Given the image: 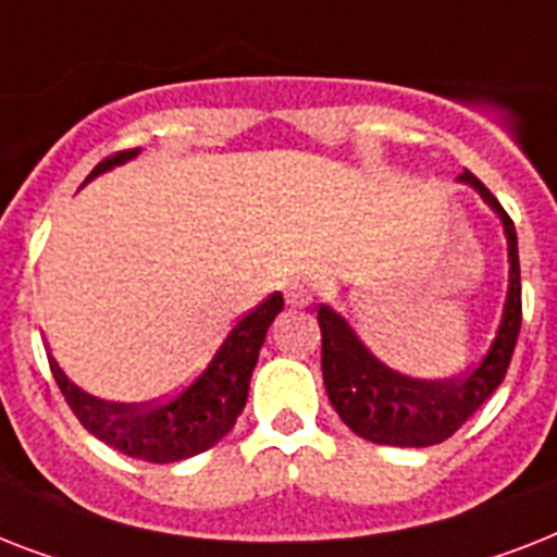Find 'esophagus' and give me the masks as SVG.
I'll use <instances>...</instances> for the list:
<instances>
[{"mask_svg":"<svg viewBox=\"0 0 557 557\" xmlns=\"http://www.w3.org/2000/svg\"><path fill=\"white\" fill-rule=\"evenodd\" d=\"M288 306H306L312 304V288L306 286L304 280H288L286 288H283Z\"/></svg>","mask_w":557,"mask_h":557,"instance_id":"obj_1","label":"esophagus"}]
</instances>
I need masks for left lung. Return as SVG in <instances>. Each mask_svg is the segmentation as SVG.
<instances>
[{
	"label": "left lung",
	"instance_id": "left-lung-1",
	"mask_svg": "<svg viewBox=\"0 0 557 557\" xmlns=\"http://www.w3.org/2000/svg\"><path fill=\"white\" fill-rule=\"evenodd\" d=\"M459 182L474 187L480 199L500 216L506 245H509V292L503 304V318L492 347L480 358L474 370L457 379H413L405 372L389 370L372 356L335 309L321 304V370L332 407L338 410L349 431L361 440L398 448H428L440 445L462 428L480 410L485 398L500 387L509 370L511 352L520 332V260L518 234L509 213L500 208L492 190L474 176L462 173Z\"/></svg>",
	"mask_w": 557,
	"mask_h": 557
}]
</instances>
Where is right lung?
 <instances>
[{
    "instance_id": "right-lung-1",
    "label": "right lung",
    "mask_w": 557,
    "mask_h": 557,
    "mask_svg": "<svg viewBox=\"0 0 557 557\" xmlns=\"http://www.w3.org/2000/svg\"><path fill=\"white\" fill-rule=\"evenodd\" d=\"M138 152L141 150L115 152L112 159L100 161L86 182L117 164L133 161ZM280 312H283V295L274 292L269 300H262L257 309L245 314L243 321L234 323L216 356L210 358L208 367L187 387L152 405H117L89 396L60 370L54 358H48V364L60 393L91 436H98L109 448L121 450L126 457L164 466L213 448L234 428L236 416L243 413L248 401V384L265 332Z\"/></svg>"
}]
</instances>
